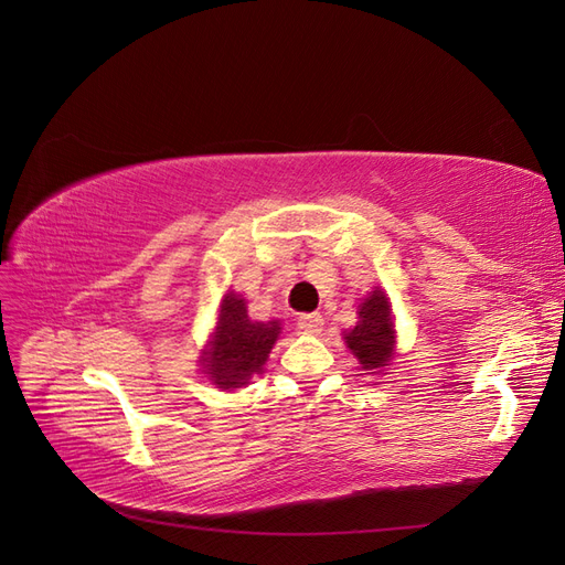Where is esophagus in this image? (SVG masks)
I'll return each mask as SVG.
<instances>
[{"label": "esophagus", "instance_id": "1", "mask_svg": "<svg viewBox=\"0 0 565 565\" xmlns=\"http://www.w3.org/2000/svg\"><path fill=\"white\" fill-rule=\"evenodd\" d=\"M297 324H299L301 332L318 334L322 330V316L320 313H303V316H299Z\"/></svg>", "mask_w": 565, "mask_h": 565}]
</instances>
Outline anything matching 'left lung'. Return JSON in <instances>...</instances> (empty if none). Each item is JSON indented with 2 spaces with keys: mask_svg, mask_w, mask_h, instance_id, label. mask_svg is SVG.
Returning a JSON list of instances; mask_svg holds the SVG:
<instances>
[{
  "mask_svg": "<svg viewBox=\"0 0 565 565\" xmlns=\"http://www.w3.org/2000/svg\"><path fill=\"white\" fill-rule=\"evenodd\" d=\"M344 339L363 370L382 372L388 365L393 358V344H396V330H393L388 297L380 287H374L363 303L358 306V322L353 330L344 332Z\"/></svg>",
  "mask_w": 565,
  "mask_h": 565,
  "instance_id": "1",
  "label": "left lung"
}]
</instances>
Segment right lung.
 Returning <instances> with one entry per match:
<instances>
[{
	"instance_id": "1",
	"label": "right lung",
	"mask_w": 565,
	"mask_h": 565,
	"mask_svg": "<svg viewBox=\"0 0 565 565\" xmlns=\"http://www.w3.org/2000/svg\"><path fill=\"white\" fill-rule=\"evenodd\" d=\"M280 330V320H252L241 295H224L216 328L207 349L200 355L204 374L218 388H241L249 384L254 374H262Z\"/></svg>"
}]
</instances>
